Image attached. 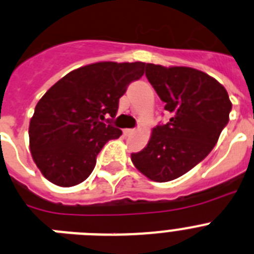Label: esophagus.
<instances>
[{
	"label": "esophagus",
	"mask_w": 254,
	"mask_h": 254,
	"mask_svg": "<svg viewBox=\"0 0 254 254\" xmlns=\"http://www.w3.org/2000/svg\"><path fill=\"white\" fill-rule=\"evenodd\" d=\"M123 133H125L126 136H129V135H132V133H135V129H133V128H126V129H123Z\"/></svg>",
	"instance_id": "esophagus-1"
}]
</instances>
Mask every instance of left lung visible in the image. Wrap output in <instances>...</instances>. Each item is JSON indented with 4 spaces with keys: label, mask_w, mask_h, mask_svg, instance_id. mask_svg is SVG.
<instances>
[{
    "label": "left lung",
    "mask_w": 254,
    "mask_h": 254,
    "mask_svg": "<svg viewBox=\"0 0 254 254\" xmlns=\"http://www.w3.org/2000/svg\"><path fill=\"white\" fill-rule=\"evenodd\" d=\"M146 77L171 118L153 128L148 145L131 160L151 181L167 183L211 153L229 122L231 101L220 82L198 69L146 64Z\"/></svg>",
    "instance_id": "8db88e82"
}]
</instances>
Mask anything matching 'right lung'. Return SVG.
I'll return each mask as SVG.
<instances>
[{
  "mask_svg": "<svg viewBox=\"0 0 254 254\" xmlns=\"http://www.w3.org/2000/svg\"><path fill=\"white\" fill-rule=\"evenodd\" d=\"M145 63L99 62L74 69L41 97L29 122V148L45 179L62 188L83 183L97 154L122 131L101 121L117 116L119 99L141 78Z\"/></svg>",
  "mask_w": 254,
  "mask_h": 254,
  "instance_id": "obj_1",
  "label": "right lung"
}]
</instances>
